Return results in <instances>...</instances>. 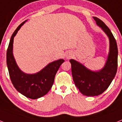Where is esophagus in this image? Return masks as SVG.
Listing matches in <instances>:
<instances>
[{
  "label": "esophagus",
  "mask_w": 122,
  "mask_h": 122,
  "mask_svg": "<svg viewBox=\"0 0 122 122\" xmlns=\"http://www.w3.org/2000/svg\"><path fill=\"white\" fill-rule=\"evenodd\" d=\"M72 57V54L71 53H67V54L66 55V56H65V58H66V59H70V58H71Z\"/></svg>",
  "instance_id": "obj_1"
}]
</instances>
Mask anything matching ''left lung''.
Listing matches in <instances>:
<instances>
[{
	"mask_svg": "<svg viewBox=\"0 0 122 122\" xmlns=\"http://www.w3.org/2000/svg\"><path fill=\"white\" fill-rule=\"evenodd\" d=\"M93 18L109 40V51L104 67L98 71H92L74 59L70 60L75 86L82 94L87 97H94L103 93L114 79L117 70L118 49L116 39L103 21L97 17Z\"/></svg>",
	"mask_w": 122,
	"mask_h": 122,
	"instance_id": "obj_1",
	"label": "left lung"
}]
</instances>
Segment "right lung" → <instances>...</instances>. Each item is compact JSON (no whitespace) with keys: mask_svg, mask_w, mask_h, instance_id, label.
<instances>
[{"mask_svg":"<svg viewBox=\"0 0 122 122\" xmlns=\"http://www.w3.org/2000/svg\"><path fill=\"white\" fill-rule=\"evenodd\" d=\"M26 21L19 25L11 37L6 52V64L11 82L17 91L27 98L35 100L43 97L50 90L56 73L65 60L59 59L51 62L41 70L33 74L25 73L19 68L13 53V40L18 30Z\"/></svg>","mask_w":122,"mask_h":122,"instance_id":"obj_1","label":"right lung"}]
</instances>
